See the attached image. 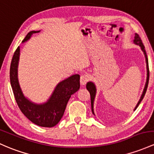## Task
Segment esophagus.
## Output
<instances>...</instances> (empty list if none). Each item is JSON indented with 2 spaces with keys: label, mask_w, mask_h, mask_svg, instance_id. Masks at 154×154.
Masks as SVG:
<instances>
[{
  "label": "esophagus",
  "mask_w": 154,
  "mask_h": 154,
  "mask_svg": "<svg viewBox=\"0 0 154 154\" xmlns=\"http://www.w3.org/2000/svg\"><path fill=\"white\" fill-rule=\"evenodd\" d=\"M89 80V76L87 74H82L80 76V84L81 85H85L86 82Z\"/></svg>",
  "instance_id": "obj_1"
}]
</instances>
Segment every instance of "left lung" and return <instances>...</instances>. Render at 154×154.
Masks as SVG:
<instances>
[{
	"mask_svg": "<svg viewBox=\"0 0 154 154\" xmlns=\"http://www.w3.org/2000/svg\"><path fill=\"white\" fill-rule=\"evenodd\" d=\"M133 42L136 45H138V46L140 47V49H141L142 51L143 52V54L145 55V58H146V69H147V77H146V84H145V87L144 89H143V93H142V95L140 96V100L138 101L136 107H134V111L135 109L137 108L139 104H140V102H142V100L144 98L145 94H146V91H147V88H148V80H149V69H148V57H147L146 55V50H145V47L143 45V42H142L141 39H140L139 35L135 33L134 34V40H133ZM86 88L87 90L89 91L90 93V95H91V110H92L93 114L95 116V113H94V100H95V97H96V85L94 84V82H88V83L86 84Z\"/></svg>",
	"mask_w": 154,
	"mask_h": 154,
	"instance_id": "obj_1",
	"label": "left lung"
}]
</instances>
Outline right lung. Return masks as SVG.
<instances>
[{
	"mask_svg": "<svg viewBox=\"0 0 154 154\" xmlns=\"http://www.w3.org/2000/svg\"><path fill=\"white\" fill-rule=\"evenodd\" d=\"M38 32L40 30L30 31L23 43L28 41L33 33ZM20 56V47H18L10 66V82L16 102L22 112L32 123L42 127H53L63 117L71 96L80 89V75L73 74L59 82L46 102L37 104L28 99L20 87L18 78Z\"/></svg>",
	"mask_w": 154,
	"mask_h": 154,
	"instance_id": "right-lung-1",
	"label": "right lung"
}]
</instances>
